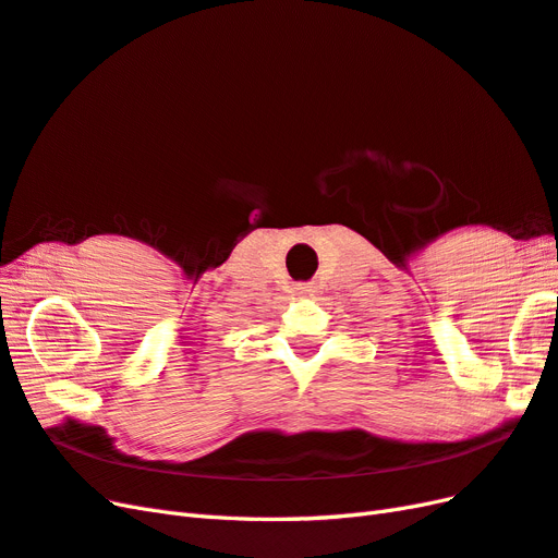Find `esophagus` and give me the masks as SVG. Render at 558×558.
Returning <instances> with one entry per match:
<instances>
[{
	"label": "esophagus",
	"instance_id": "obj_1",
	"mask_svg": "<svg viewBox=\"0 0 558 558\" xmlns=\"http://www.w3.org/2000/svg\"><path fill=\"white\" fill-rule=\"evenodd\" d=\"M294 290H296V294H311V292H313V288H311L308 282H299Z\"/></svg>",
	"mask_w": 558,
	"mask_h": 558
}]
</instances>
